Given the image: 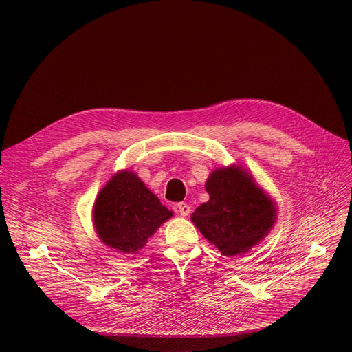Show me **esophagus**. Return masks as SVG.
Here are the masks:
<instances>
[{
    "label": "esophagus",
    "instance_id": "34e87169",
    "mask_svg": "<svg viewBox=\"0 0 352 352\" xmlns=\"http://www.w3.org/2000/svg\"><path fill=\"white\" fill-rule=\"evenodd\" d=\"M177 211H179V214H180V216H182V217H186V216H189L190 207H189L188 204H185V202H179V204H177Z\"/></svg>",
    "mask_w": 352,
    "mask_h": 352
}]
</instances>
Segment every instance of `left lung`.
<instances>
[{
	"label": "left lung",
	"instance_id": "left-lung-1",
	"mask_svg": "<svg viewBox=\"0 0 352 352\" xmlns=\"http://www.w3.org/2000/svg\"><path fill=\"white\" fill-rule=\"evenodd\" d=\"M206 190L210 199L192 212L190 220L226 257L247 254L273 229L278 206L241 164L212 170Z\"/></svg>",
	"mask_w": 352,
	"mask_h": 352
}]
</instances>
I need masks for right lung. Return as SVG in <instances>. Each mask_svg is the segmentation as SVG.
Returning a JSON list of instances; mask_svg holds the SVG:
<instances>
[{
	"label": "right lung",
	"mask_w": 352,
	"mask_h": 352,
	"mask_svg": "<svg viewBox=\"0 0 352 352\" xmlns=\"http://www.w3.org/2000/svg\"><path fill=\"white\" fill-rule=\"evenodd\" d=\"M172 216L173 211L127 168L111 176L92 210L94 228L101 242L123 254H138Z\"/></svg>",
	"instance_id": "obj_1"
}]
</instances>
